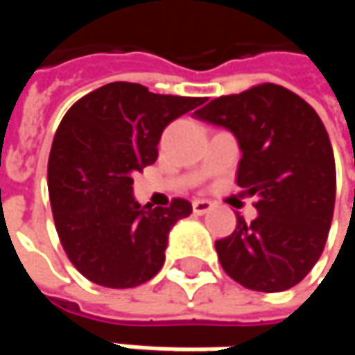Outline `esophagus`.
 Listing matches in <instances>:
<instances>
[{"mask_svg":"<svg viewBox=\"0 0 355 355\" xmlns=\"http://www.w3.org/2000/svg\"><path fill=\"white\" fill-rule=\"evenodd\" d=\"M191 205H193V213H198V215H205L213 209V201L209 199H196Z\"/></svg>","mask_w":355,"mask_h":355,"instance_id":"obj_1","label":"esophagus"}]
</instances>
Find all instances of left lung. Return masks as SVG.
Here are the masks:
<instances>
[{"mask_svg":"<svg viewBox=\"0 0 355 355\" xmlns=\"http://www.w3.org/2000/svg\"><path fill=\"white\" fill-rule=\"evenodd\" d=\"M196 116L235 134L237 184L257 198L259 217H237L235 231L215 241L223 270L259 293L293 288L318 263L334 215V152L320 116L272 83L219 96Z\"/></svg>","mask_w":355,"mask_h":355,"instance_id":"8db88e82","label":"left lung"}]
</instances>
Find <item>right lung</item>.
<instances>
[{"instance_id":"1","label":"right lung","mask_w":355,"mask_h":355,"mask_svg":"<svg viewBox=\"0 0 355 355\" xmlns=\"http://www.w3.org/2000/svg\"><path fill=\"white\" fill-rule=\"evenodd\" d=\"M203 103L110 83L69 108L49 154V199L62 249L85 279L132 288L159 272L170 229L191 203L175 198L170 207H142L132 175L156 162L171 120Z\"/></svg>"}]
</instances>
